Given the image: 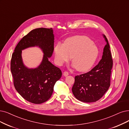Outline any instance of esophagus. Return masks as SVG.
Segmentation results:
<instances>
[{
	"mask_svg": "<svg viewBox=\"0 0 129 129\" xmlns=\"http://www.w3.org/2000/svg\"><path fill=\"white\" fill-rule=\"evenodd\" d=\"M63 76L64 77H67V76H68L69 74H68V73L67 71H64V73H63Z\"/></svg>",
	"mask_w": 129,
	"mask_h": 129,
	"instance_id": "1",
	"label": "esophagus"
}]
</instances>
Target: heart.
I'll return each mask as SVG.
<instances>
[{
  "label": "heart",
  "instance_id": "obj_1",
  "mask_svg": "<svg viewBox=\"0 0 129 129\" xmlns=\"http://www.w3.org/2000/svg\"><path fill=\"white\" fill-rule=\"evenodd\" d=\"M56 63L62 66L72 57L71 62L79 71L89 70L96 61L99 50L92 41L84 36L66 39L63 44H56L54 49Z\"/></svg>",
  "mask_w": 129,
  "mask_h": 129
}]
</instances>
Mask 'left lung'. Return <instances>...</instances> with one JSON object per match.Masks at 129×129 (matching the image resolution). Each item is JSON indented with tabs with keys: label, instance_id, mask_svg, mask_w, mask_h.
<instances>
[{
	"label": "left lung",
	"instance_id": "8db88e82",
	"mask_svg": "<svg viewBox=\"0 0 129 129\" xmlns=\"http://www.w3.org/2000/svg\"><path fill=\"white\" fill-rule=\"evenodd\" d=\"M106 44L99 64L86 74L77 76L72 91L77 100L85 103L95 102L102 97L110 86L113 60L110 47L105 35Z\"/></svg>",
	"mask_w": 129,
	"mask_h": 129
}]
</instances>
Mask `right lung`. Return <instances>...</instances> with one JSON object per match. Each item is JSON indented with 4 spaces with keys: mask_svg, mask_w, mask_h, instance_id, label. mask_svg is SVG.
<instances>
[{
    "mask_svg": "<svg viewBox=\"0 0 129 129\" xmlns=\"http://www.w3.org/2000/svg\"><path fill=\"white\" fill-rule=\"evenodd\" d=\"M54 40L52 28L33 29L19 41L12 54L11 70L15 88L25 100L34 104L50 99L55 82L62 76L61 70L49 61L53 52ZM35 46L43 52V60L38 68L29 69L23 63L22 50Z\"/></svg>",
    "mask_w": 129,
    "mask_h": 129,
    "instance_id": "obj_1",
    "label": "right lung"
}]
</instances>
